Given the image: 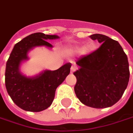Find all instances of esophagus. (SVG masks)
<instances>
[{
  "mask_svg": "<svg viewBox=\"0 0 133 133\" xmlns=\"http://www.w3.org/2000/svg\"><path fill=\"white\" fill-rule=\"evenodd\" d=\"M78 69V67L76 66L75 64H73L71 67V72H74V71H75L76 70Z\"/></svg>",
  "mask_w": 133,
  "mask_h": 133,
  "instance_id": "esophagus-1",
  "label": "esophagus"
}]
</instances>
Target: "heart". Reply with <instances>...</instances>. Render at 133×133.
Returning <instances> with one entry per match:
<instances>
[{
    "label": "heart",
    "instance_id": "b5f03b06",
    "mask_svg": "<svg viewBox=\"0 0 133 133\" xmlns=\"http://www.w3.org/2000/svg\"><path fill=\"white\" fill-rule=\"evenodd\" d=\"M94 48H95V46L93 45L92 44H87L85 47H84V48H76L75 49V51L76 52H79V53H81V52H84V53H89V52H91V51H92L93 50H94Z\"/></svg>",
    "mask_w": 133,
    "mask_h": 133
}]
</instances>
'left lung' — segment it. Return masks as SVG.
Returning <instances> with one entry per match:
<instances>
[{"mask_svg":"<svg viewBox=\"0 0 133 133\" xmlns=\"http://www.w3.org/2000/svg\"><path fill=\"white\" fill-rule=\"evenodd\" d=\"M89 37L102 44L97 50L77 60L79 68L74 72L77 79L75 92L87 106L108 108L119 100L128 85L127 55L117 41L100 34Z\"/></svg>","mask_w":133,"mask_h":133,"instance_id":"8db88e82","label":"left lung"}]
</instances>
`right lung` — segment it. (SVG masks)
<instances>
[{
    "label": "right lung",
    "instance_id": "1",
    "mask_svg": "<svg viewBox=\"0 0 133 133\" xmlns=\"http://www.w3.org/2000/svg\"><path fill=\"white\" fill-rule=\"evenodd\" d=\"M59 38L57 35L34 33L17 43L6 64L5 86L13 102L21 109L29 112H41L52 103L55 90L70 73L71 63H66L55 71L45 70L35 77L23 75L19 67L27 60L28 52L34 47L53 46L47 40Z\"/></svg>",
    "mask_w": 133,
    "mask_h": 133
}]
</instances>
